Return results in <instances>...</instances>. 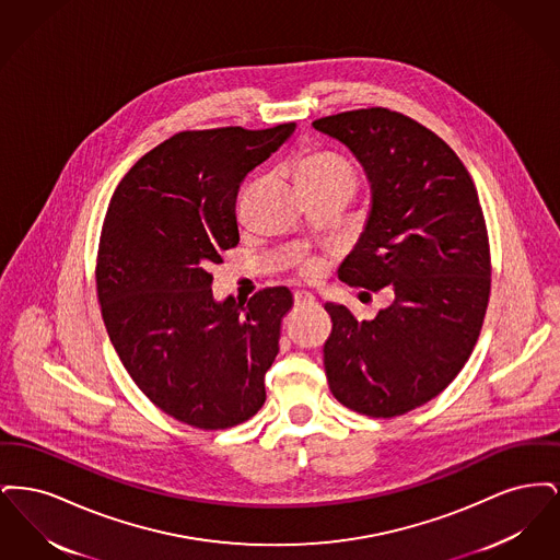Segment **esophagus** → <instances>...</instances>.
I'll return each mask as SVG.
<instances>
[{
    "label": "esophagus",
    "mask_w": 560,
    "mask_h": 560,
    "mask_svg": "<svg viewBox=\"0 0 560 560\" xmlns=\"http://www.w3.org/2000/svg\"><path fill=\"white\" fill-rule=\"evenodd\" d=\"M293 304L295 306H313L315 304V295L311 292L293 293Z\"/></svg>",
    "instance_id": "1"
}]
</instances>
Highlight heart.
<instances>
[{"label": "heart", "mask_w": 560, "mask_h": 560, "mask_svg": "<svg viewBox=\"0 0 560 560\" xmlns=\"http://www.w3.org/2000/svg\"><path fill=\"white\" fill-rule=\"evenodd\" d=\"M295 176H298V183H325V180H338V178L354 180V167L340 155L315 151V153H306L300 160ZM304 272L313 275L315 267L308 265L304 267Z\"/></svg>", "instance_id": "obj_1"}]
</instances>
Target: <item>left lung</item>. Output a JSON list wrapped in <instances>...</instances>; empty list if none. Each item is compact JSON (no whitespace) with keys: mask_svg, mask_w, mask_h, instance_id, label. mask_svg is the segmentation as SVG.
<instances>
[{"mask_svg":"<svg viewBox=\"0 0 560 560\" xmlns=\"http://www.w3.org/2000/svg\"><path fill=\"white\" fill-rule=\"evenodd\" d=\"M313 128L347 144L372 183L365 231L338 277L395 292L372 320L325 304L329 390L357 413L402 416L441 395L479 340L491 292L479 192L452 147L397 110H347Z\"/></svg>","mask_w":560,"mask_h":560,"instance_id":"8db88e82","label":"left lung"}]
</instances>
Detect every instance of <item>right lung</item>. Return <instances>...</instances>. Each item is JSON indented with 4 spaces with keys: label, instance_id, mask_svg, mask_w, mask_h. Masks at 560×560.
I'll use <instances>...</instances> for the list:
<instances>
[{
    "label": "right lung",
    "instance_id": "add662e5",
    "mask_svg": "<svg viewBox=\"0 0 560 560\" xmlns=\"http://www.w3.org/2000/svg\"><path fill=\"white\" fill-rule=\"evenodd\" d=\"M293 130L174 133L136 161L110 197L96 260L108 338L136 386L188 427H237L267 400L265 373L292 292L279 285L215 302L208 268L240 243L243 178Z\"/></svg>",
    "mask_w": 560,
    "mask_h": 560
}]
</instances>
